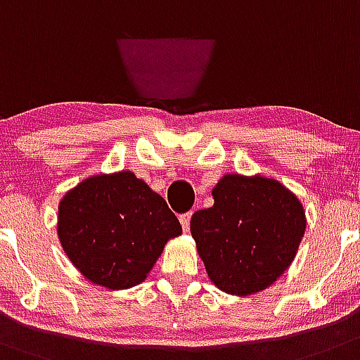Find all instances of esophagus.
<instances>
[{"mask_svg": "<svg viewBox=\"0 0 360 360\" xmlns=\"http://www.w3.org/2000/svg\"><path fill=\"white\" fill-rule=\"evenodd\" d=\"M190 220H192V212L183 213V215L179 217V222H181V226H183L184 231H188V229H190Z\"/></svg>", "mask_w": 360, "mask_h": 360, "instance_id": "obj_1", "label": "esophagus"}]
</instances>
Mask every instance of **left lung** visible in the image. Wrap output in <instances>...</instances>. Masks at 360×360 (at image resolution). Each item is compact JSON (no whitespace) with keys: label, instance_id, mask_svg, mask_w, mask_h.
Returning a JSON list of instances; mask_svg holds the SVG:
<instances>
[{"label":"left lung","instance_id":"obj_1","mask_svg":"<svg viewBox=\"0 0 360 360\" xmlns=\"http://www.w3.org/2000/svg\"><path fill=\"white\" fill-rule=\"evenodd\" d=\"M213 199L190 220L210 280L236 296L267 289L296 257L307 226L303 206L278 181L238 174L222 177Z\"/></svg>","mask_w":360,"mask_h":360}]
</instances>
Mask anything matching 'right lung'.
I'll list each match as a JSON object with an SVG mask.
<instances>
[{
	"label": "right lung",
	"mask_w": 360,
	"mask_h": 360,
	"mask_svg": "<svg viewBox=\"0 0 360 360\" xmlns=\"http://www.w3.org/2000/svg\"><path fill=\"white\" fill-rule=\"evenodd\" d=\"M179 220L132 172L95 176L59 204V240L71 264L93 283L129 289L147 278Z\"/></svg>",
	"instance_id": "1"
}]
</instances>
